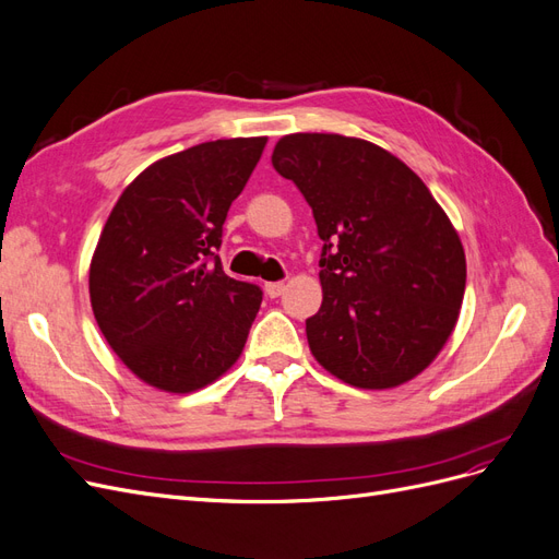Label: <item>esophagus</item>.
<instances>
[{
    "instance_id": "34e87169",
    "label": "esophagus",
    "mask_w": 559,
    "mask_h": 559,
    "mask_svg": "<svg viewBox=\"0 0 559 559\" xmlns=\"http://www.w3.org/2000/svg\"><path fill=\"white\" fill-rule=\"evenodd\" d=\"M265 294H267L270 298L282 296V294H284V282H267V284H265Z\"/></svg>"
}]
</instances>
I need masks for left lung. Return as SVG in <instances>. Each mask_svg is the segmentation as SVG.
<instances>
[{
    "mask_svg": "<svg viewBox=\"0 0 559 559\" xmlns=\"http://www.w3.org/2000/svg\"><path fill=\"white\" fill-rule=\"evenodd\" d=\"M273 167L308 200L324 242L314 359L361 389L421 373L450 337L466 289L460 235L408 165L366 140L286 134Z\"/></svg>",
    "mask_w": 559,
    "mask_h": 559,
    "instance_id": "obj_1",
    "label": "left lung"
}]
</instances>
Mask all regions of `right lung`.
Wrapping results in <instances>:
<instances>
[{"mask_svg": "<svg viewBox=\"0 0 559 559\" xmlns=\"http://www.w3.org/2000/svg\"><path fill=\"white\" fill-rule=\"evenodd\" d=\"M265 138L216 140L167 156L111 210L91 263V306L134 376L186 394L238 361L261 286L224 273V222Z\"/></svg>", "mask_w": 559, "mask_h": 559, "instance_id": "obj_1", "label": "right lung"}]
</instances>
